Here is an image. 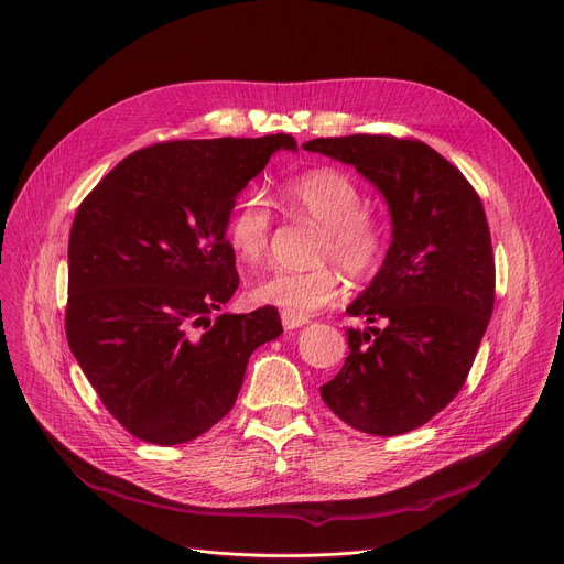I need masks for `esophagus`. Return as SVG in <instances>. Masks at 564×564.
I'll list each match as a JSON object with an SVG mask.
<instances>
[{"instance_id": "34e87169", "label": "esophagus", "mask_w": 564, "mask_h": 564, "mask_svg": "<svg viewBox=\"0 0 564 564\" xmlns=\"http://www.w3.org/2000/svg\"><path fill=\"white\" fill-rule=\"evenodd\" d=\"M281 321H283V327L285 329H297V327H302V325H306L308 323V317L306 315H292V313H281Z\"/></svg>"}]
</instances>
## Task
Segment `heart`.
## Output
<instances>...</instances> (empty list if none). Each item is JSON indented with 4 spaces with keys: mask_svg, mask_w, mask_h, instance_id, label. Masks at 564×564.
<instances>
[{
    "mask_svg": "<svg viewBox=\"0 0 564 564\" xmlns=\"http://www.w3.org/2000/svg\"><path fill=\"white\" fill-rule=\"evenodd\" d=\"M283 205L292 216L321 226L311 269H276L251 285V300L292 315H308L338 292V269L361 279L373 274L387 253V226L364 207L359 184L343 170L315 167L283 186ZM272 237V209L260 193H243L235 203L226 239L243 262H260Z\"/></svg>",
    "mask_w": 564,
    "mask_h": 564,
    "instance_id": "b5f03b06",
    "label": "heart"
}]
</instances>
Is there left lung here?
Segmentation results:
<instances>
[{
    "label": "left lung",
    "instance_id": "left-lung-1",
    "mask_svg": "<svg viewBox=\"0 0 564 564\" xmlns=\"http://www.w3.org/2000/svg\"><path fill=\"white\" fill-rule=\"evenodd\" d=\"M302 147L355 165L391 214L380 272L348 306L382 329H348L350 355L321 397L357 431L408 433L458 394L491 321L496 260L484 205L420 140L359 133Z\"/></svg>",
    "mask_w": 564,
    "mask_h": 564
}]
</instances>
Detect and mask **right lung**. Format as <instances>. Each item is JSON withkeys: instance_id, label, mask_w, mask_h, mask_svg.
<instances>
[{"instance_id": "add662e5", "label": "right lung", "mask_w": 564, "mask_h": 564, "mask_svg": "<svg viewBox=\"0 0 564 564\" xmlns=\"http://www.w3.org/2000/svg\"><path fill=\"white\" fill-rule=\"evenodd\" d=\"M279 150L295 152V138L156 142L119 161L73 218L68 348L144 443L182 445L221 422L251 352L283 332L274 306L221 313L239 285L228 216Z\"/></svg>"}]
</instances>
